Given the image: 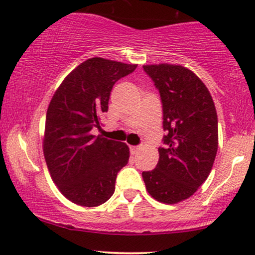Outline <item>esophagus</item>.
<instances>
[{
	"label": "esophagus",
	"mask_w": 255,
	"mask_h": 255,
	"mask_svg": "<svg viewBox=\"0 0 255 255\" xmlns=\"http://www.w3.org/2000/svg\"><path fill=\"white\" fill-rule=\"evenodd\" d=\"M142 149H143V146H142V145L130 146V150H131V152H132V153H133V155H134V153H138V152H139V151H140V150H142Z\"/></svg>",
	"instance_id": "esophagus-1"
}]
</instances>
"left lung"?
<instances>
[{
  "instance_id": "8db88e82",
  "label": "left lung",
  "mask_w": 255,
  "mask_h": 255,
  "mask_svg": "<svg viewBox=\"0 0 255 255\" xmlns=\"http://www.w3.org/2000/svg\"><path fill=\"white\" fill-rule=\"evenodd\" d=\"M161 97L164 145L156 169L143 171L146 190L163 203L190 197L207 180L218 152V115L199 77L180 65H145Z\"/></svg>"
}]
</instances>
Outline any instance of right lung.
<instances>
[{"instance_id":"right-lung-1","label":"right lung","mask_w":255,"mask_h":255,"mask_svg":"<svg viewBox=\"0 0 255 255\" xmlns=\"http://www.w3.org/2000/svg\"><path fill=\"white\" fill-rule=\"evenodd\" d=\"M137 65L92 58L62 81L46 115L43 155L49 174L65 197L97 207L115 193L119 170L128 164L125 143L93 136L103 125L113 85Z\"/></svg>"}]
</instances>
